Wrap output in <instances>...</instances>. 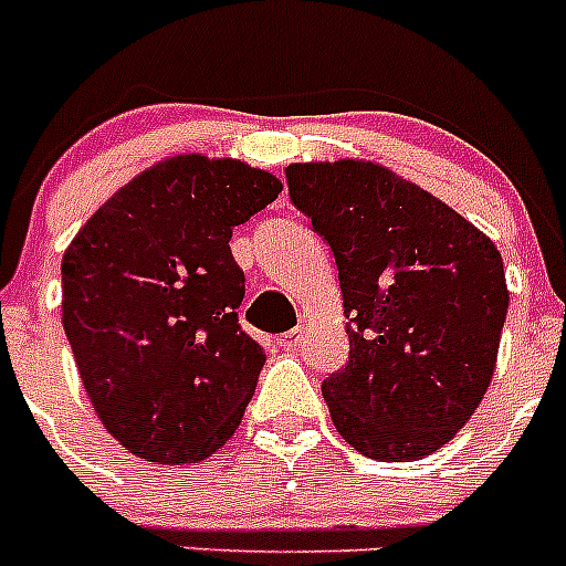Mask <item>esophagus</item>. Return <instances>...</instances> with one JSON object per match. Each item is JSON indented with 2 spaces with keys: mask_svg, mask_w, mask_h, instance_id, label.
Here are the masks:
<instances>
[{
  "mask_svg": "<svg viewBox=\"0 0 566 566\" xmlns=\"http://www.w3.org/2000/svg\"><path fill=\"white\" fill-rule=\"evenodd\" d=\"M300 343H303V326L292 328V332H289L286 337L280 339V348H283V352H297Z\"/></svg>",
  "mask_w": 566,
  "mask_h": 566,
  "instance_id": "34e87169",
  "label": "esophagus"
}]
</instances>
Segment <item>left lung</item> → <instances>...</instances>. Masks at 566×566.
I'll return each instance as SVG.
<instances>
[{"label": "left lung", "instance_id": "8db88e82", "mask_svg": "<svg viewBox=\"0 0 566 566\" xmlns=\"http://www.w3.org/2000/svg\"><path fill=\"white\" fill-rule=\"evenodd\" d=\"M292 203L328 240L352 319L323 382L339 437L368 459H422L482 405L507 280L496 243L437 195L365 158L289 164Z\"/></svg>", "mask_w": 566, "mask_h": 566}]
</instances>
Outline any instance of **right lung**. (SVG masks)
Returning a JSON list of instances; mask_svg holds the SVG:
<instances>
[{"instance_id": "1", "label": "right lung", "mask_w": 566, "mask_h": 566, "mask_svg": "<svg viewBox=\"0 0 566 566\" xmlns=\"http://www.w3.org/2000/svg\"><path fill=\"white\" fill-rule=\"evenodd\" d=\"M280 189L238 158L169 155L70 240L64 334L93 411L144 462H201L238 431L266 354L238 326L229 238Z\"/></svg>"}]
</instances>
